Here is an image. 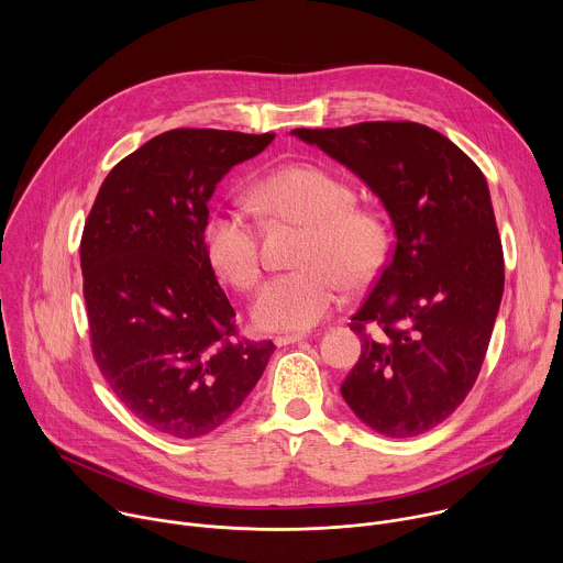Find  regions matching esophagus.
Listing matches in <instances>:
<instances>
[{"label":"esophagus","mask_w":563,"mask_h":563,"mask_svg":"<svg viewBox=\"0 0 563 563\" xmlns=\"http://www.w3.org/2000/svg\"><path fill=\"white\" fill-rule=\"evenodd\" d=\"M305 339H307V334H283V336H276V339H274V343H276L278 347H283V345L300 343V341H305Z\"/></svg>","instance_id":"esophagus-1"}]
</instances>
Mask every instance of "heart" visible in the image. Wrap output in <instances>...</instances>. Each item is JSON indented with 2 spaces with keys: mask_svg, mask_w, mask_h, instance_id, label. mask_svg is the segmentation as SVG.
I'll return each instance as SVG.
<instances>
[{
  "mask_svg": "<svg viewBox=\"0 0 563 563\" xmlns=\"http://www.w3.org/2000/svg\"><path fill=\"white\" fill-rule=\"evenodd\" d=\"M356 189L339 174L316 165H291L265 176L252 191L258 211L309 224L298 256L300 269L272 278L254 302L256 325L272 332H305L328 318L352 287L383 269L391 231L380 209L361 205ZM205 254L229 285L250 291L261 283L263 254L254 216L218 202L202 229Z\"/></svg>",
  "mask_w": 563,
  "mask_h": 563,
  "instance_id": "b5f03b06",
  "label": "heart"
}]
</instances>
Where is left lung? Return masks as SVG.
Returning <instances> with one entry per match:
<instances>
[{
  "mask_svg": "<svg viewBox=\"0 0 563 563\" xmlns=\"http://www.w3.org/2000/svg\"><path fill=\"white\" fill-rule=\"evenodd\" d=\"M291 133L365 180L396 231L389 263L352 316L363 350L341 394L378 434H423L472 389L504 296V250L486 176L454 142L419 122Z\"/></svg>",
  "mask_w": 563,
  "mask_h": 563,
  "instance_id": "1",
  "label": "left lung"
}]
</instances>
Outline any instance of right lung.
Here are the masks:
<instances>
[{
  "mask_svg": "<svg viewBox=\"0 0 563 563\" xmlns=\"http://www.w3.org/2000/svg\"><path fill=\"white\" fill-rule=\"evenodd\" d=\"M274 133L174 129L126 155L85 222L79 263L93 358L151 430L196 439L222 426L276 345L238 334L205 254L209 198Z\"/></svg>",
  "mask_w": 563,
  "mask_h": 563,
  "instance_id": "add662e5",
  "label": "right lung"
}]
</instances>
